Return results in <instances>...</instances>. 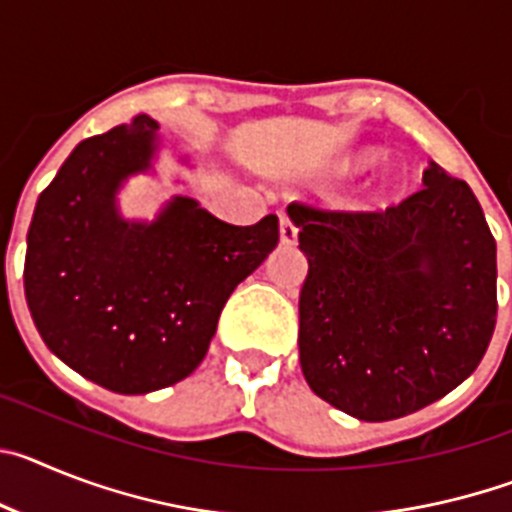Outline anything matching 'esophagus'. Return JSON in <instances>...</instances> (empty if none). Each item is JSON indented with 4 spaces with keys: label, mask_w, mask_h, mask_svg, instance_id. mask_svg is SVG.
I'll list each match as a JSON object with an SVG mask.
<instances>
[{
    "label": "esophagus",
    "mask_w": 512,
    "mask_h": 512,
    "mask_svg": "<svg viewBox=\"0 0 512 512\" xmlns=\"http://www.w3.org/2000/svg\"><path fill=\"white\" fill-rule=\"evenodd\" d=\"M279 238H282V243L284 246H295L297 243V228H295V223H292V220H289L287 215H279Z\"/></svg>",
    "instance_id": "34e87169"
}]
</instances>
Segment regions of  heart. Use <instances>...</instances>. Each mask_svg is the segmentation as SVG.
Segmentation results:
<instances>
[{
  "instance_id": "obj_1",
  "label": "heart",
  "mask_w": 512,
  "mask_h": 512,
  "mask_svg": "<svg viewBox=\"0 0 512 512\" xmlns=\"http://www.w3.org/2000/svg\"><path fill=\"white\" fill-rule=\"evenodd\" d=\"M359 166H361V158H359V161H346V166H343V169L354 171V169H359Z\"/></svg>"
}]
</instances>
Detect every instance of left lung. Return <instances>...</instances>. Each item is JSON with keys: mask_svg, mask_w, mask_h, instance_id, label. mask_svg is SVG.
Instances as JSON below:
<instances>
[{"mask_svg": "<svg viewBox=\"0 0 512 512\" xmlns=\"http://www.w3.org/2000/svg\"><path fill=\"white\" fill-rule=\"evenodd\" d=\"M387 210L292 202L307 279L310 390L366 423L410 415L474 372L495 333L497 246L467 182L438 164Z\"/></svg>", "mask_w": 512, "mask_h": 512, "instance_id": "1", "label": "left lung"}]
</instances>
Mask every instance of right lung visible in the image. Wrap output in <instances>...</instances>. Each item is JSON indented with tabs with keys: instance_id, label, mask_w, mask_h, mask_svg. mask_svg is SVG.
I'll return each mask as SVG.
<instances>
[{
	"instance_id": "add662e5",
	"label": "right lung",
	"mask_w": 512,
	"mask_h": 512,
	"mask_svg": "<svg viewBox=\"0 0 512 512\" xmlns=\"http://www.w3.org/2000/svg\"><path fill=\"white\" fill-rule=\"evenodd\" d=\"M156 130L138 115L81 140L40 192L27 230L22 279L40 338L120 395L189 377L233 289L279 243L277 215L228 225L189 197H174L153 223L120 217L117 189L151 169Z\"/></svg>"
}]
</instances>
